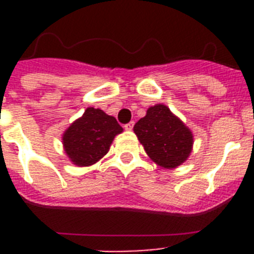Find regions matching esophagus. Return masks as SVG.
<instances>
[{"instance_id":"34e87169","label":"esophagus","mask_w":254,"mask_h":254,"mask_svg":"<svg viewBox=\"0 0 254 254\" xmlns=\"http://www.w3.org/2000/svg\"><path fill=\"white\" fill-rule=\"evenodd\" d=\"M133 126H134V122L133 121H131V122H128L127 125H125V128L127 129V131H131V129L133 128Z\"/></svg>"}]
</instances>
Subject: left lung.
Returning <instances> with one entry per match:
<instances>
[{
  "label": "left lung",
  "mask_w": 254,
  "mask_h": 254,
  "mask_svg": "<svg viewBox=\"0 0 254 254\" xmlns=\"http://www.w3.org/2000/svg\"><path fill=\"white\" fill-rule=\"evenodd\" d=\"M143 149L163 168H176L190 156L193 143L192 132L163 104L147 109L146 116L133 127Z\"/></svg>",
  "instance_id": "8db88e82"
}]
</instances>
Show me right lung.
<instances>
[{"label": "right lung", "mask_w": 254, "mask_h": 254, "mask_svg": "<svg viewBox=\"0 0 254 254\" xmlns=\"http://www.w3.org/2000/svg\"><path fill=\"white\" fill-rule=\"evenodd\" d=\"M122 131L114 117L100 109L87 108L84 116L64 132V151L73 164L87 167L107 154L114 136Z\"/></svg>", "instance_id": "obj_1"}]
</instances>
